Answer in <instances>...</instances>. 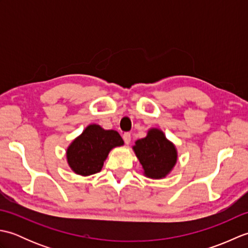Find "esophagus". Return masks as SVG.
Listing matches in <instances>:
<instances>
[{
	"instance_id": "34e87169",
	"label": "esophagus",
	"mask_w": 248,
	"mask_h": 248,
	"mask_svg": "<svg viewBox=\"0 0 248 248\" xmlns=\"http://www.w3.org/2000/svg\"><path fill=\"white\" fill-rule=\"evenodd\" d=\"M123 139H124V143L127 144V145H129V144H130V141H131V134H130L129 132H125V133H124V135H123Z\"/></svg>"
}]
</instances>
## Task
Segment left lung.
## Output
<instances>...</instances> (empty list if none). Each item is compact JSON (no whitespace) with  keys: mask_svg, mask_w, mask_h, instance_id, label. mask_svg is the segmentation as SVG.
I'll return each mask as SVG.
<instances>
[{"mask_svg":"<svg viewBox=\"0 0 248 248\" xmlns=\"http://www.w3.org/2000/svg\"><path fill=\"white\" fill-rule=\"evenodd\" d=\"M133 147L147 177L161 179L171 170L177 161L175 146L168 141L162 131L151 129L145 139Z\"/></svg>","mask_w":248,"mask_h":248,"instance_id":"obj_1","label":"left lung"}]
</instances>
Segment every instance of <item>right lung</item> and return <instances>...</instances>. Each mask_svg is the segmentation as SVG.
<instances>
[{
  "mask_svg": "<svg viewBox=\"0 0 248 248\" xmlns=\"http://www.w3.org/2000/svg\"><path fill=\"white\" fill-rule=\"evenodd\" d=\"M121 145L124 140L118 132L91 124L67 149L68 164L78 175H93L102 170L109 150Z\"/></svg>",
  "mask_w": 248,
  "mask_h": 248,
  "instance_id": "1",
  "label": "right lung"
}]
</instances>
